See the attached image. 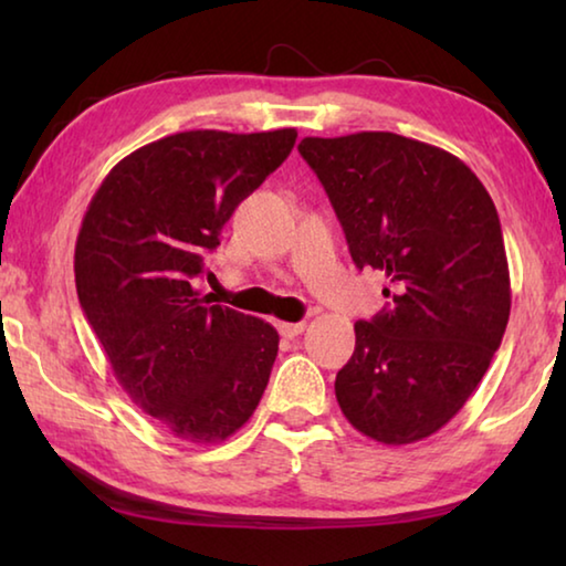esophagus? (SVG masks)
I'll list each match as a JSON object with an SVG mask.
<instances>
[{
	"label": "esophagus",
	"instance_id": "obj_1",
	"mask_svg": "<svg viewBox=\"0 0 566 566\" xmlns=\"http://www.w3.org/2000/svg\"><path fill=\"white\" fill-rule=\"evenodd\" d=\"M304 327H306L304 322H280L276 324V329H280L282 337H286V339H294L296 334L304 332Z\"/></svg>",
	"mask_w": 566,
	"mask_h": 566
}]
</instances>
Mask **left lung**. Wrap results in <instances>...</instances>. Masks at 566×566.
<instances>
[{"mask_svg": "<svg viewBox=\"0 0 566 566\" xmlns=\"http://www.w3.org/2000/svg\"><path fill=\"white\" fill-rule=\"evenodd\" d=\"M354 264L387 274L389 304L354 324L334 391L354 429L411 444L472 397L510 322V266L490 191L462 159L391 132L304 137Z\"/></svg>", "mask_w": 566, "mask_h": 566, "instance_id": "obj_1", "label": "left lung"}]
</instances>
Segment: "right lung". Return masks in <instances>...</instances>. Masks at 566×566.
<instances>
[{"label": "right lung", "instance_id": "right-lung-1", "mask_svg": "<svg viewBox=\"0 0 566 566\" xmlns=\"http://www.w3.org/2000/svg\"><path fill=\"white\" fill-rule=\"evenodd\" d=\"M296 129L169 134L94 191L74 247L90 327L124 391L171 434L217 444L254 415L280 334L195 290L242 199L290 157Z\"/></svg>", "mask_w": 566, "mask_h": 566}]
</instances>
